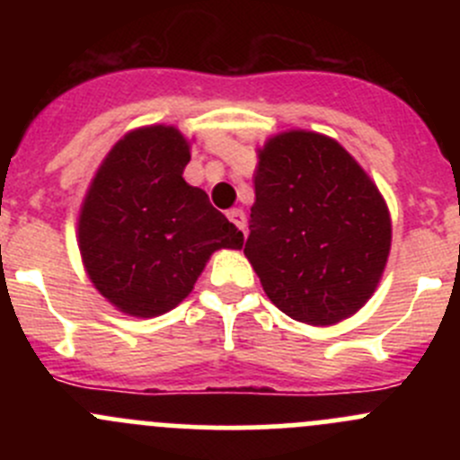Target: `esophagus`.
<instances>
[{"instance_id": "34e87169", "label": "esophagus", "mask_w": 460, "mask_h": 460, "mask_svg": "<svg viewBox=\"0 0 460 460\" xmlns=\"http://www.w3.org/2000/svg\"><path fill=\"white\" fill-rule=\"evenodd\" d=\"M226 217H229V220L234 222V225L238 226V229L244 231V226H247V217H244L243 208H231V211L226 213Z\"/></svg>"}]
</instances>
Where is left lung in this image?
I'll return each instance as SVG.
<instances>
[{"mask_svg": "<svg viewBox=\"0 0 460 460\" xmlns=\"http://www.w3.org/2000/svg\"><path fill=\"white\" fill-rule=\"evenodd\" d=\"M244 256L298 323L336 324L376 291L392 247L387 204L336 140L285 131L258 151Z\"/></svg>", "mask_w": 460, "mask_h": 460, "instance_id": "8db88e82", "label": "left lung"}]
</instances>
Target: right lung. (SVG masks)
<instances>
[{
    "label": "right lung",
    "mask_w": 460,
    "mask_h": 460,
    "mask_svg": "<svg viewBox=\"0 0 460 460\" xmlns=\"http://www.w3.org/2000/svg\"><path fill=\"white\" fill-rule=\"evenodd\" d=\"M191 144L175 127L127 133L102 160L77 220V243L95 289L127 316L178 307L217 249L244 235L202 189L184 182Z\"/></svg>",
    "instance_id": "1"
}]
</instances>
